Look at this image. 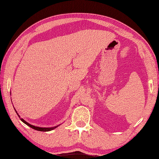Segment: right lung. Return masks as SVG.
<instances>
[{
  "instance_id": "right-lung-1",
  "label": "right lung",
  "mask_w": 159,
  "mask_h": 159,
  "mask_svg": "<svg viewBox=\"0 0 159 159\" xmlns=\"http://www.w3.org/2000/svg\"><path fill=\"white\" fill-rule=\"evenodd\" d=\"M15 111H16V110H15ZM16 113H17V111H16ZM17 115H18V114H17ZM18 116L20 117V115H18ZM20 119H21V121H22L23 123H25V124H26L28 126H29V127H31V128L34 129V130H39V131H43V132H45V131H50V130H53V129H55V128H56L57 127V126H55V127H52V128H40V127H37V126H34V125H33L29 124V123L25 121V120H24L23 118H21Z\"/></svg>"
}]
</instances>
